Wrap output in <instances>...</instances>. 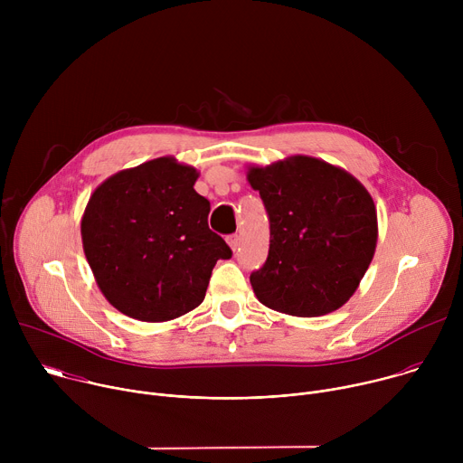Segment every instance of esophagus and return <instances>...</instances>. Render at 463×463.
<instances>
[{"instance_id":"obj_1","label":"esophagus","mask_w":463,"mask_h":463,"mask_svg":"<svg viewBox=\"0 0 463 463\" xmlns=\"http://www.w3.org/2000/svg\"><path fill=\"white\" fill-rule=\"evenodd\" d=\"M227 243H229V247H231L232 250H236V249L240 247V236H238V234L227 236Z\"/></svg>"}]
</instances>
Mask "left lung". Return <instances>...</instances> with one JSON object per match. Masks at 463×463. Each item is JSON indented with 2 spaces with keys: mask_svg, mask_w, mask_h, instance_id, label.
Instances as JSON below:
<instances>
[{
  "mask_svg": "<svg viewBox=\"0 0 463 463\" xmlns=\"http://www.w3.org/2000/svg\"><path fill=\"white\" fill-rule=\"evenodd\" d=\"M247 179L269 216V254L250 273L256 298L275 311L318 317L339 309L359 288L377 243V211L346 170L293 156Z\"/></svg>",
  "mask_w": 463,
  "mask_h": 463,
  "instance_id": "1",
  "label": "left lung"
}]
</instances>
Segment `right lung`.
<instances>
[{"instance_id":"right-lung-1","label":"right lung","mask_w":463,"mask_h":463,"mask_svg":"<svg viewBox=\"0 0 463 463\" xmlns=\"http://www.w3.org/2000/svg\"><path fill=\"white\" fill-rule=\"evenodd\" d=\"M197 172L159 157L108 177L82 216V245L95 280L120 313L177 318L205 298L218 260L232 256L209 229L211 203L194 190Z\"/></svg>"}]
</instances>
